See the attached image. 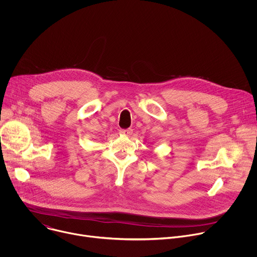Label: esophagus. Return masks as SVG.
<instances>
[{
  "instance_id": "esophagus-1",
  "label": "esophagus",
  "mask_w": 257,
  "mask_h": 257,
  "mask_svg": "<svg viewBox=\"0 0 257 257\" xmlns=\"http://www.w3.org/2000/svg\"><path fill=\"white\" fill-rule=\"evenodd\" d=\"M119 133L121 135H124V136H130L133 133V130L132 129H121L119 131Z\"/></svg>"
}]
</instances>
